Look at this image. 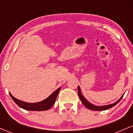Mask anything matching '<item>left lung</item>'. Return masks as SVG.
Segmentation results:
<instances>
[{
    "mask_svg": "<svg viewBox=\"0 0 133 133\" xmlns=\"http://www.w3.org/2000/svg\"><path fill=\"white\" fill-rule=\"evenodd\" d=\"M78 95L82 104H83L84 105V106L88 108V109H91V110H93V111H104V110H106V109H109V108H112V107H113L115 106V105H116L120 101L122 97H123V96H124V94H123V95L120 97L119 99L117 100L116 103H114L113 104H109V105H106V106H95V105L92 104L90 103L83 96H82V94H81V88L79 86H78Z\"/></svg>",
    "mask_w": 133,
    "mask_h": 133,
    "instance_id": "obj_1",
    "label": "left lung"
}]
</instances>
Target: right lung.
I'll return each instance as SVG.
<instances>
[{
	"instance_id": "obj_1",
	"label": "right lung",
	"mask_w": 133,
	"mask_h": 133,
	"mask_svg": "<svg viewBox=\"0 0 133 133\" xmlns=\"http://www.w3.org/2000/svg\"><path fill=\"white\" fill-rule=\"evenodd\" d=\"M61 88H59L55 91L52 94L49 96L47 98L45 99L41 102H38V103H26V102L22 101L17 99L16 97L14 96L9 92L10 97H12L14 101L17 104L19 107H21L22 109H25V110L28 111H46L49 109L52 106L54 105L56 101L57 96L59 94V91Z\"/></svg>"
}]
</instances>
